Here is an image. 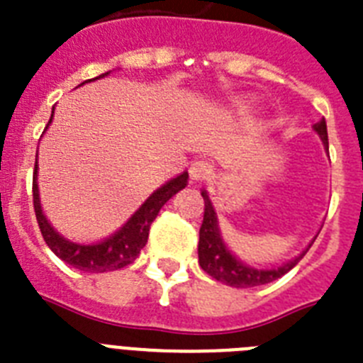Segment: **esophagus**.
I'll list each match as a JSON object with an SVG mask.
<instances>
[{"instance_id":"obj_1","label":"esophagus","mask_w":363,"mask_h":363,"mask_svg":"<svg viewBox=\"0 0 363 363\" xmlns=\"http://www.w3.org/2000/svg\"><path fill=\"white\" fill-rule=\"evenodd\" d=\"M188 171H190V179H192L194 182L205 181V179H209V175L213 173L211 165L207 164V162H203V160H196V162H192Z\"/></svg>"}]
</instances>
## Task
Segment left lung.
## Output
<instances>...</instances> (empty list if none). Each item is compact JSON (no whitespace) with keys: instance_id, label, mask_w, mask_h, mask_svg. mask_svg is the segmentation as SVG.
I'll list each match as a JSON object with an SVG mask.
<instances>
[{"instance_id":"left-lung-1","label":"left lung","mask_w":363,"mask_h":363,"mask_svg":"<svg viewBox=\"0 0 363 363\" xmlns=\"http://www.w3.org/2000/svg\"><path fill=\"white\" fill-rule=\"evenodd\" d=\"M313 130H315L316 135L320 137V141L324 143V147H326L328 150L326 121L322 118L320 122H316V124L313 125ZM201 196H203L205 201V213L201 228H199V265H201V269L207 271L213 279L224 282L228 286L252 288L259 286V284L273 282L275 279H279V277H282L284 273H288V271L292 269L294 265L303 258L305 252L309 250L311 245H313L316 239L315 235L305 250H301L296 258L288 259V262H284V264L281 265H271V267H256V265H250L247 264V262H242L241 258H238L235 252H232V248L228 247L224 238H222L220 226H218V215H216L215 205L211 201L209 192H207L205 188L201 190Z\"/></svg>"}]
</instances>
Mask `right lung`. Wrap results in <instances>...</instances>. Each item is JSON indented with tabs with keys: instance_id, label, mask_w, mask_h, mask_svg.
I'll list each match as a JSON object with an SVG mask.
<instances>
[{
	"instance_id": "1",
	"label": "right lung",
	"mask_w": 363,
	"mask_h": 363,
	"mask_svg": "<svg viewBox=\"0 0 363 363\" xmlns=\"http://www.w3.org/2000/svg\"><path fill=\"white\" fill-rule=\"evenodd\" d=\"M111 75V71L101 73L96 79L90 81H98L104 77ZM84 81V82H90ZM81 82V86L84 84ZM52 115L48 125L52 124ZM47 125V130H48ZM37 167L35 162V173H33V209H35L37 224L41 228L43 239L47 241L48 248L52 250L60 259H64L65 264H69L71 267H75L79 271H86V273H105V271L121 269L124 265L131 264L133 259L139 256L141 248L147 245L148 230L154 218L158 216L160 209L169 201L177 192H181L182 188H186L188 184V171H182L181 175H177L175 179H171L160 188H156L150 196H148L139 209L122 224L116 232H113L109 238L101 239L96 242H77L71 239L64 238L56 228L50 224V220L45 215L41 205V196H39V182H37Z\"/></svg>"
}]
</instances>
